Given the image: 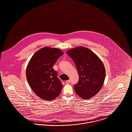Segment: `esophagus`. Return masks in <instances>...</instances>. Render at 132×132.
Listing matches in <instances>:
<instances>
[{"label":"esophagus","instance_id":"1","mask_svg":"<svg viewBox=\"0 0 132 132\" xmlns=\"http://www.w3.org/2000/svg\"><path fill=\"white\" fill-rule=\"evenodd\" d=\"M70 83V80H67L66 81V84H69Z\"/></svg>","mask_w":132,"mask_h":132}]
</instances>
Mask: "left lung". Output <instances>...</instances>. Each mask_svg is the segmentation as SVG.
I'll list each match as a JSON object with an SVG mask.
<instances>
[{
  "mask_svg": "<svg viewBox=\"0 0 132 132\" xmlns=\"http://www.w3.org/2000/svg\"><path fill=\"white\" fill-rule=\"evenodd\" d=\"M66 53L74 61L79 75L74 87L75 92L82 99L89 100L100 92L104 84L103 63L93 51L82 46L71 48Z\"/></svg>",
  "mask_w": 132,
  "mask_h": 132,
  "instance_id": "1",
  "label": "left lung"
}]
</instances>
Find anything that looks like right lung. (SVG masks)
<instances>
[{
    "label": "right lung",
    "instance_id": "obj_1",
    "mask_svg": "<svg viewBox=\"0 0 132 132\" xmlns=\"http://www.w3.org/2000/svg\"><path fill=\"white\" fill-rule=\"evenodd\" d=\"M63 54V51L59 48L45 46L37 51L28 64V82L32 91L44 100L52 101L61 92L63 85L53 66Z\"/></svg>",
    "mask_w": 132,
    "mask_h": 132
}]
</instances>
